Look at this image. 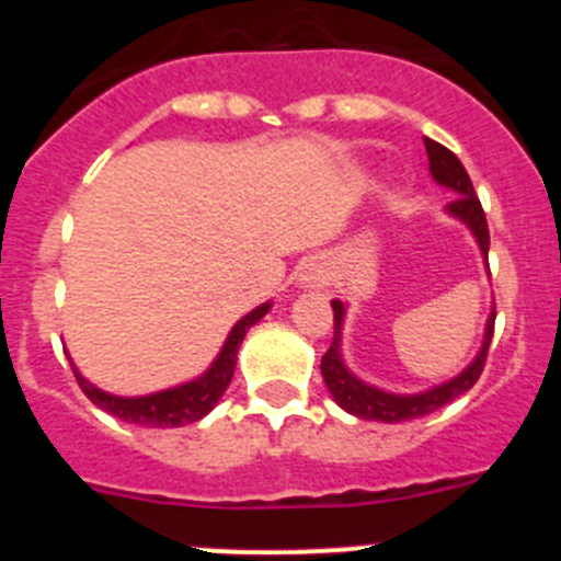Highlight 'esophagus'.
Segmentation results:
<instances>
[{
	"label": "esophagus",
	"instance_id": "obj_1",
	"mask_svg": "<svg viewBox=\"0 0 561 561\" xmlns=\"http://www.w3.org/2000/svg\"><path fill=\"white\" fill-rule=\"evenodd\" d=\"M301 285L309 287V290H317V287L328 285V268L322 263H309L301 274Z\"/></svg>",
	"mask_w": 561,
	"mask_h": 561
}]
</instances>
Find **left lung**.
<instances>
[{"mask_svg":"<svg viewBox=\"0 0 561 561\" xmlns=\"http://www.w3.org/2000/svg\"><path fill=\"white\" fill-rule=\"evenodd\" d=\"M426 154H428V171H432V179L437 181L439 186L450 190L456 195L454 203L445 206V214L458 219L469 228V233L478 241L480 254L483 260H489V225H485L483 206H480L478 195H474V186L469 181L467 171H463L461 160L450 149H445L437 140L426 138ZM489 268V263H485ZM333 342L328 347V353L322 355L320 371L322 380H325L328 390H331L333 401L342 407L344 412L355 417H364V421H380V423H401V421H415V417L428 415V412L439 410L448 401L458 399L461 393H467L469 388L478 382L480 371L485 366V355H489L491 336H494V317L496 312L491 309L489 320H485V333L483 344H480L478 355L472 358V364L463 371H458L454 380L439 382V386L421 390V393H388V390L369 386L360 377H355L353 371L347 369L342 358V325L344 314H347V307L342 301L333 298Z\"/></svg>","mask_w":561,"mask_h":561,"instance_id":"8db88e82","label":"left lung"}]
</instances>
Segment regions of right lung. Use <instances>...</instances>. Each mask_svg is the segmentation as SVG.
Returning a JSON list of instances; mask_svg holds the SVG:
<instances>
[{
  "instance_id": "obj_1",
  "label": "right lung",
  "mask_w": 561,
  "mask_h": 561,
  "mask_svg": "<svg viewBox=\"0 0 561 561\" xmlns=\"http://www.w3.org/2000/svg\"><path fill=\"white\" fill-rule=\"evenodd\" d=\"M271 301L260 304L257 309L241 317L233 325V331L225 339L222 350L214 358V364L203 371L201 377L190 382H181V386L157 390V393L149 396H113L107 390L92 386L81 371L76 369V364L70 366L76 371V380L81 386L83 393L89 396V401L105 410L107 415L118 417L124 423H135V426H151V428H175L186 426V423H195L201 417H206L208 412L217 407V401L222 399V393L228 390L230 380H233L236 371V355H239L241 342H244L247 331L254 325V322L263 320L268 314Z\"/></svg>"
}]
</instances>
